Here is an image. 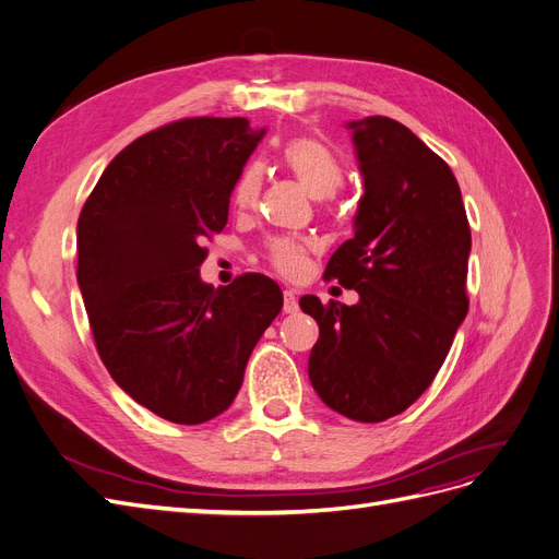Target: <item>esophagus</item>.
Segmentation results:
<instances>
[{
  "label": "esophagus",
  "instance_id": "obj_1",
  "mask_svg": "<svg viewBox=\"0 0 559 559\" xmlns=\"http://www.w3.org/2000/svg\"><path fill=\"white\" fill-rule=\"evenodd\" d=\"M282 310H284V314H296L298 312V298H296V292H292V288H284Z\"/></svg>",
  "mask_w": 559,
  "mask_h": 559
}]
</instances>
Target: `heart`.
Returning a JSON list of instances; mask_svg holds the SVG:
<instances>
[{"label":"heart","mask_w":559,"mask_h":559,"mask_svg":"<svg viewBox=\"0 0 559 559\" xmlns=\"http://www.w3.org/2000/svg\"><path fill=\"white\" fill-rule=\"evenodd\" d=\"M282 166L307 194L317 201L333 199L344 182V166L335 152L312 136H296L282 147ZM263 189V166L247 162L230 187V201L249 213L259 205ZM263 257L284 277H300L310 263V245L296 238H273L263 247Z\"/></svg>","instance_id":"heart-1"}]
</instances>
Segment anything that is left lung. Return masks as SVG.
<instances>
[{"label":"left lung","instance_id":"left-lung-1","mask_svg":"<svg viewBox=\"0 0 559 559\" xmlns=\"http://www.w3.org/2000/svg\"><path fill=\"white\" fill-rule=\"evenodd\" d=\"M349 129L365 194L323 277L360 300L300 298L319 323L307 372L333 412L381 423L426 393L467 317L472 230L453 170L407 127L372 115Z\"/></svg>","mask_w":559,"mask_h":559}]
</instances>
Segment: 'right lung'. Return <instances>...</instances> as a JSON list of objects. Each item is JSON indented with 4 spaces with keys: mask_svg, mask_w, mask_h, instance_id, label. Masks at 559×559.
<instances>
[{
    "mask_svg": "<svg viewBox=\"0 0 559 559\" xmlns=\"http://www.w3.org/2000/svg\"><path fill=\"white\" fill-rule=\"evenodd\" d=\"M261 136L245 118L152 129L106 166L79 217L75 275L96 352L127 395L180 426L228 409L284 302L261 273L219 288L199 275Z\"/></svg>",
    "mask_w": 559,
    "mask_h": 559,
    "instance_id": "right-lung-1",
    "label": "right lung"
}]
</instances>
